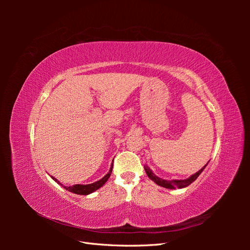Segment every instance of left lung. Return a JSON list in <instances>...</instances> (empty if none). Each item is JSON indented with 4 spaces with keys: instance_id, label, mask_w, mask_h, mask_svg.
Returning a JSON list of instances; mask_svg holds the SVG:
<instances>
[{
    "instance_id": "left-lung-1",
    "label": "left lung",
    "mask_w": 250,
    "mask_h": 250,
    "mask_svg": "<svg viewBox=\"0 0 250 250\" xmlns=\"http://www.w3.org/2000/svg\"><path fill=\"white\" fill-rule=\"evenodd\" d=\"M208 165V164H207ZM207 165L204 166L203 168H201L198 172H196L195 174H193V175H191L188 178H186V179H172V180H167V179H163L161 177L156 176L155 174L152 172V170H151L148 166L146 165L145 167V171H146V174L148 175V177L154 181V183L158 186H161L163 188H170V190H173V188H184L188 186H190L193 181H195L196 179H197V177L200 175L201 172L204 170V168L207 167Z\"/></svg>"
}]
</instances>
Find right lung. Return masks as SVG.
Instances as JSON below:
<instances>
[{"label":"right lung","mask_w":250,"mask_h":250,"mask_svg":"<svg viewBox=\"0 0 250 250\" xmlns=\"http://www.w3.org/2000/svg\"><path fill=\"white\" fill-rule=\"evenodd\" d=\"M111 171H112V165H111V167H110V169H109V171H108L106 175H105L103 178H101L100 180L96 181V183L89 184V185H74V186H71V187H65L62 183H60L59 180H57L55 177H53V176H51V177H52L53 180L56 181L58 185L63 187L65 190H67L69 192H72L74 194H78V195H88L90 193L97 191L98 188H100L105 183H106V181L109 178V176H110Z\"/></svg>","instance_id":"right-lung-1"}]
</instances>
